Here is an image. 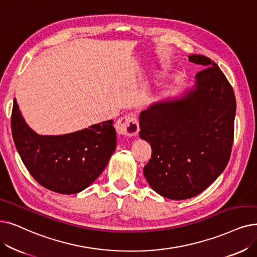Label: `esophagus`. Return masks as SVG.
Instances as JSON below:
<instances>
[{
    "instance_id": "1",
    "label": "esophagus",
    "mask_w": 257,
    "mask_h": 257,
    "mask_svg": "<svg viewBox=\"0 0 257 257\" xmlns=\"http://www.w3.org/2000/svg\"><path fill=\"white\" fill-rule=\"evenodd\" d=\"M116 131L119 135L136 136L139 132V124L136 116L128 114L121 117L116 122Z\"/></svg>"
}]
</instances>
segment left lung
<instances>
[{
	"label": "left lung",
	"mask_w": 257,
	"mask_h": 257,
	"mask_svg": "<svg viewBox=\"0 0 257 257\" xmlns=\"http://www.w3.org/2000/svg\"><path fill=\"white\" fill-rule=\"evenodd\" d=\"M189 61L204 67L194 85L154 102L139 115V136L152 148L143 174L154 191L173 200L196 196L216 180L233 145L232 86L208 57L191 55Z\"/></svg>",
	"instance_id": "1"
}]
</instances>
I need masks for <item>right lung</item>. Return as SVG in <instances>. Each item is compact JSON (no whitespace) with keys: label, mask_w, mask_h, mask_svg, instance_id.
Wrapping results in <instances>:
<instances>
[{"label":"right lung","mask_w":257,"mask_h":257,"mask_svg":"<svg viewBox=\"0 0 257 257\" xmlns=\"http://www.w3.org/2000/svg\"><path fill=\"white\" fill-rule=\"evenodd\" d=\"M12 131L17 151L28 172L42 187L75 194L103 172L116 149L112 120L63 135H39L30 128L14 100Z\"/></svg>","instance_id":"right-lung-1"}]
</instances>
